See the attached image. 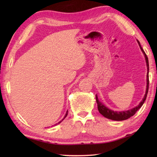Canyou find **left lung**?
Returning a JSON list of instances; mask_svg holds the SVG:
<instances>
[{
	"label": "left lung",
	"mask_w": 157,
	"mask_h": 157,
	"mask_svg": "<svg viewBox=\"0 0 157 157\" xmlns=\"http://www.w3.org/2000/svg\"><path fill=\"white\" fill-rule=\"evenodd\" d=\"M138 44L140 47L142 51L144 53V55L145 56V59H146V65H147V69H148V73H147V86H146V94L144 95V97L143 98L141 102L140 103L139 105L137 106H136L135 108H133L131 110H128V111H121V112H117L112 111V110L108 109L107 107H106L105 105H103L101 102H99L97 96H96V103L98 105V109L99 113H101V115H102L105 117L111 119V120H114V121H123V120H126L129 118L131 117L133 115H134L135 113L137 112L138 110L142 107V106L144 104V102L146 101V98L147 97V94H148V87H149V78H148V72H149V64H148V59L147 57V55H146L145 52L144 51V50L142 49L141 47L139 41L138 40Z\"/></svg>",
	"instance_id": "8db88e82"
}]
</instances>
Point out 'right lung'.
<instances>
[{"label":"right lung","instance_id":"1","mask_svg":"<svg viewBox=\"0 0 157 157\" xmlns=\"http://www.w3.org/2000/svg\"><path fill=\"white\" fill-rule=\"evenodd\" d=\"M67 113H68V111H67V113H66V115H65V117H64V118H63V119H62V121H63V119H65V118L66 117H67ZM62 121H60V122H59V123H61V122Z\"/></svg>","mask_w":157,"mask_h":157}]
</instances>
